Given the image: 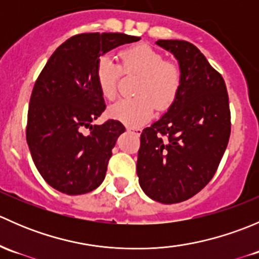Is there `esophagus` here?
Segmentation results:
<instances>
[{
	"instance_id": "obj_1",
	"label": "esophagus",
	"mask_w": 259,
	"mask_h": 259,
	"mask_svg": "<svg viewBox=\"0 0 259 259\" xmlns=\"http://www.w3.org/2000/svg\"><path fill=\"white\" fill-rule=\"evenodd\" d=\"M126 129L129 130V132H133L135 133L137 135H140V132H142V129L140 127H133V126H126Z\"/></svg>"
}]
</instances>
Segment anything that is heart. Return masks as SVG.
Segmentation results:
<instances>
[{
  "label": "heart",
  "instance_id": "heart-1",
  "mask_svg": "<svg viewBox=\"0 0 259 259\" xmlns=\"http://www.w3.org/2000/svg\"><path fill=\"white\" fill-rule=\"evenodd\" d=\"M125 72L142 75L137 88L138 98L120 99L109 108V116L126 126H139L151 119L155 105L165 110L178 98L183 82V72L177 62L166 61L161 52L149 45H137L121 52ZM122 67L110 55L99 57L95 77L101 95L113 100L117 93V82Z\"/></svg>",
  "mask_w": 259,
  "mask_h": 259
}]
</instances>
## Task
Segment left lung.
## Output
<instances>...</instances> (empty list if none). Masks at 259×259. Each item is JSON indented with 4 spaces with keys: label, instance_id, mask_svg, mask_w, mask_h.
<instances>
[{
    "label": "left lung",
    "instance_id": "8db88e82",
    "mask_svg": "<svg viewBox=\"0 0 259 259\" xmlns=\"http://www.w3.org/2000/svg\"><path fill=\"white\" fill-rule=\"evenodd\" d=\"M178 59L180 93L169 110L140 135L137 173L148 197L164 204L199 193L215 174L231 137L226 82L188 41L158 40Z\"/></svg>",
    "mask_w": 259,
    "mask_h": 259
}]
</instances>
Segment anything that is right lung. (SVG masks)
Returning a JSON list of instances; mask_svg holds the SVG:
<instances>
[{"mask_svg":"<svg viewBox=\"0 0 259 259\" xmlns=\"http://www.w3.org/2000/svg\"><path fill=\"white\" fill-rule=\"evenodd\" d=\"M139 40L120 32L79 33L56 49L38 75L26 139L41 177L59 192L85 194L105 179L111 149L125 127L113 119L91 125L106 108L95 66L110 50Z\"/></svg>","mask_w":259,"mask_h":259,"instance_id":"obj_1","label":"right lung"}]
</instances>
